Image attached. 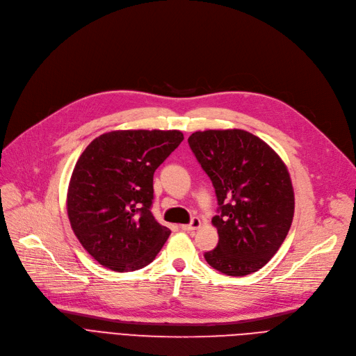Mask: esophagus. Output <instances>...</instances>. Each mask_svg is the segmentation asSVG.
Wrapping results in <instances>:
<instances>
[{"label": "esophagus", "mask_w": 356, "mask_h": 356, "mask_svg": "<svg viewBox=\"0 0 356 356\" xmlns=\"http://www.w3.org/2000/svg\"><path fill=\"white\" fill-rule=\"evenodd\" d=\"M200 227H201V220H200L198 217H194L190 224L181 225V228L184 229V232H194V229H197V228H200Z\"/></svg>", "instance_id": "esophagus-1"}]
</instances>
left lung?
Wrapping results in <instances>:
<instances>
[{
  "label": "left lung",
  "mask_w": 356,
  "mask_h": 356,
  "mask_svg": "<svg viewBox=\"0 0 356 356\" xmlns=\"http://www.w3.org/2000/svg\"><path fill=\"white\" fill-rule=\"evenodd\" d=\"M190 148L210 177L218 214V244L204 254L224 275H252L283 244L295 214L284 162L259 136L241 129L194 132Z\"/></svg>",
  "instance_id": "obj_1"
}]
</instances>
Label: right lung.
<instances>
[{"label":"right lung","instance_id":"add662e5","mask_svg":"<svg viewBox=\"0 0 356 356\" xmlns=\"http://www.w3.org/2000/svg\"><path fill=\"white\" fill-rule=\"evenodd\" d=\"M182 140L179 131H112L77 159L67 216L80 244L103 267L142 268L168 240L171 229L151 213L154 172Z\"/></svg>","mask_w":356,"mask_h":356}]
</instances>
